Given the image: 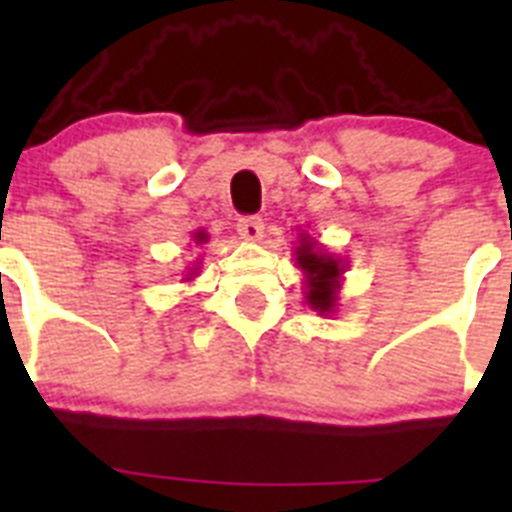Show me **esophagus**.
Masks as SVG:
<instances>
[{
  "instance_id": "34e87169",
  "label": "esophagus",
  "mask_w": 512,
  "mask_h": 512,
  "mask_svg": "<svg viewBox=\"0 0 512 512\" xmlns=\"http://www.w3.org/2000/svg\"><path fill=\"white\" fill-rule=\"evenodd\" d=\"M238 235H241L243 241H261V235H264V223H261V217L256 215H243L238 220Z\"/></svg>"
}]
</instances>
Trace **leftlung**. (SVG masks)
<instances>
[{"label": "left lung", "instance_id": "left-lung-1", "mask_svg": "<svg viewBox=\"0 0 512 512\" xmlns=\"http://www.w3.org/2000/svg\"><path fill=\"white\" fill-rule=\"evenodd\" d=\"M297 266L305 274V302L318 312L320 318H330L338 310V292H341L343 274L348 264L341 256L323 251L310 233L297 235L295 246Z\"/></svg>", "mask_w": 512, "mask_h": 512}]
</instances>
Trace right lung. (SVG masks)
<instances>
[{
  "label": "right lung",
  "mask_w": 512,
  "mask_h": 512,
  "mask_svg": "<svg viewBox=\"0 0 512 512\" xmlns=\"http://www.w3.org/2000/svg\"><path fill=\"white\" fill-rule=\"evenodd\" d=\"M192 241L197 243V246H202V243H207V241H210V235H207L205 230H197V233H192ZM197 264H200V261H197ZM197 264H194L192 269L187 271V277H184V282H189V279H192L194 274H197Z\"/></svg>",
  "instance_id": "add662e5"
}]
</instances>
